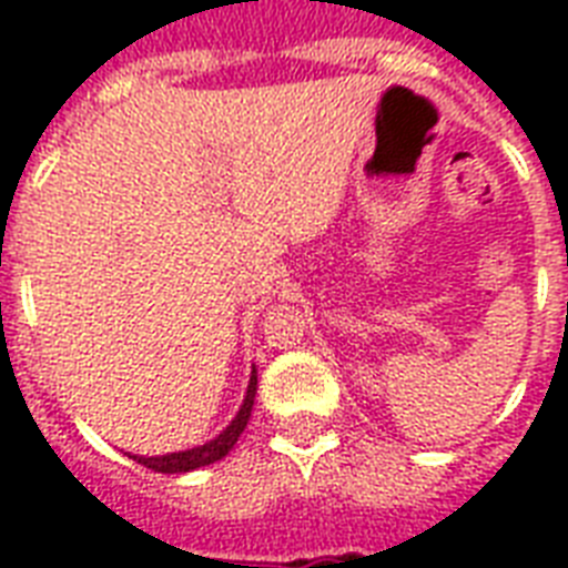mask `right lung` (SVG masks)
Wrapping results in <instances>:
<instances>
[{"instance_id": "right-lung-1", "label": "right lung", "mask_w": 568, "mask_h": 568, "mask_svg": "<svg viewBox=\"0 0 568 568\" xmlns=\"http://www.w3.org/2000/svg\"><path fill=\"white\" fill-rule=\"evenodd\" d=\"M256 383H258L256 368H253V372H250L244 404H241V409L230 422V427H226L221 436H214L212 442L196 445V448H189V450H180V454H164V457H138V454H132V459H138L141 466L153 468V471H162V475H182V471H194V468L212 466V463L223 459L232 450V445L239 442L244 427H247L250 413H253V397H256Z\"/></svg>"}]
</instances>
